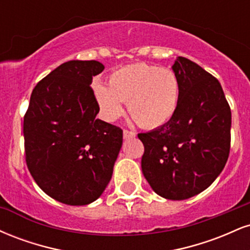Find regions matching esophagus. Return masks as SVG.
<instances>
[{"instance_id": "esophagus-1", "label": "esophagus", "mask_w": 250, "mask_h": 250, "mask_svg": "<svg viewBox=\"0 0 250 250\" xmlns=\"http://www.w3.org/2000/svg\"><path fill=\"white\" fill-rule=\"evenodd\" d=\"M136 136V134L134 133V131H130V130H127V129H125L123 130V137L125 139H133V137Z\"/></svg>"}]
</instances>
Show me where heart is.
I'll return each mask as SVG.
<instances>
[{"instance_id": "heart-1", "label": "heart", "mask_w": 250, "mask_h": 250, "mask_svg": "<svg viewBox=\"0 0 250 250\" xmlns=\"http://www.w3.org/2000/svg\"><path fill=\"white\" fill-rule=\"evenodd\" d=\"M94 95L103 117L115 121L128 102L130 116L143 128H157L173 117L179 102V81L171 70L135 63L114 71L109 85L94 84Z\"/></svg>"}]
</instances>
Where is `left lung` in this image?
Wrapping results in <instances>:
<instances>
[{
	"instance_id": "left-lung-1",
	"label": "left lung",
	"mask_w": 250,
	"mask_h": 250,
	"mask_svg": "<svg viewBox=\"0 0 250 250\" xmlns=\"http://www.w3.org/2000/svg\"><path fill=\"white\" fill-rule=\"evenodd\" d=\"M180 87L175 114L161 127L139 134L146 180L160 196L186 200L207 189L225 168L230 150L231 111L217 79L177 57Z\"/></svg>"
}]
</instances>
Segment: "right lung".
<instances>
[{
  "mask_svg": "<svg viewBox=\"0 0 250 250\" xmlns=\"http://www.w3.org/2000/svg\"><path fill=\"white\" fill-rule=\"evenodd\" d=\"M104 65L68 61L34 88L23 119L25 162L54 200L85 206L101 196L122 147L121 128L96 119L90 84Z\"/></svg>",
  "mask_w": 250,
  "mask_h": 250,
  "instance_id": "1",
  "label": "right lung"
}]
</instances>
